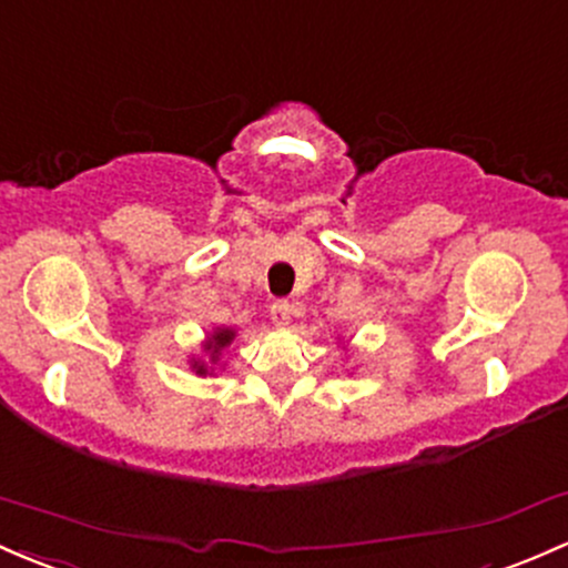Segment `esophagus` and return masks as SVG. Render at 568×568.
Here are the masks:
<instances>
[{
  "instance_id": "obj_1",
  "label": "esophagus",
  "mask_w": 568,
  "mask_h": 568,
  "mask_svg": "<svg viewBox=\"0 0 568 568\" xmlns=\"http://www.w3.org/2000/svg\"><path fill=\"white\" fill-rule=\"evenodd\" d=\"M270 317H272L274 326H280V328L288 326V323H291V304L283 302V298H277V302H272Z\"/></svg>"
}]
</instances>
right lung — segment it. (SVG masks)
<instances>
[{"mask_svg":"<svg viewBox=\"0 0 568 568\" xmlns=\"http://www.w3.org/2000/svg\"><path fill=\"white\" fill-rule=\"evenodd\" d=\"M232 339H234V332H232V328H221V332H215V334H213V339L207 342V347H204V351H207L210 355H213V361H215L217 355H221L223 347H226L229 342H232ZM193 369H196L199 375H204V372H207V369H204L202 364H193Z\"/></svg>","mask_w":568,"mask_h":568,"instance_id":"add662e5","label":"right lung"}]
</instances>
